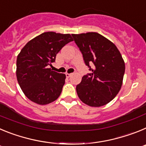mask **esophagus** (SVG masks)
Listing matches in <instances>:
<instances>
[{
  "instance_id": "obj_1",
  "label": "esophagus",
  "mask_w": 146,
  "mask_h": 146,
  "mask_svg": "<svg viewBox=\"0 0 146 146\" xmlns=\"http://www.w3.org/2000/svg\"><path fill=\"white\" fill-rule=\"evenodd\" d=\"M72 75V73H71V74H69V73H66V77H70Z\"/></svg>"
}]
</instances>
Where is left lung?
<instances>
[{"label": "left lung", "instance_id": "8db88e82", "mask_svg": "<svg viewBox=\"0 0 146 146\" xmlns=\"http://www.w3.org/2000/svg\"><path fill=\"white\" fill-rule=\"evenodd\" d=\"M91 71L76 87L81 101L101 107L112 101L122 86L125 64L119 50L110 40L95 32L72 35ZM94 64L91 69L90 64Z\"/></svg>", "mask_w": 146, "mask_h": 146}]
</instances>
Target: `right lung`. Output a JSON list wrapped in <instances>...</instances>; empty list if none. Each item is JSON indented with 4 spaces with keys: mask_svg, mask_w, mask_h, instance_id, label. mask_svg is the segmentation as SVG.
Masks as SVG:
<instances>
[{
    "mask_svg": "<svg viewBox=\"0 0 146 146\" xmlns=\"http://www.w3.org/2000/svg\"><path fill=\"white\" fill-rule=\"evenodd\" d=\"M70 34L45 32L28 42L17 58V78L22 91L33 102L51 103L59 97L66 75L48 68L58 52L72 42Z\"/></svg>",
    "mask_w": 146,
    "mask_h": 146,
    "instance_id": "right-lung-1",
    "label": "right lung"
}]
</instances>
